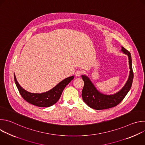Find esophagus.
Instances as JSON below:
<instances>
[{
    "label": "esophagus",
    "instance_id": "34e87169",
    "mask_svg": "<svg viewBox=\"0 0 145 145\" xmlns=\"http://www.w3.org/2000/svg\"><path fill=\"white\" fill-rule=\"evenodd\" d=\"M82 73H83V72H82V70L78 69V70H77V71L76 72V73H75V76H77V77H78V76H81V75L82 74Z\"/></svg>",
    "mask_w": 145,
    "mask_h": 145
}]
</instances>
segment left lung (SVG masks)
Listing matches in <instances>:
<instances>
[{"instance_id": "left-lung-1", "label": "left lung", "mask_w": 145, "mask_h": 145, "mask_svg": "<svg viewBox=\"0 0 145 145\" xmlns=\"http://www.w3.org/2000/svg\"><path fill=\"white\" fill-rule=\"evenodd\" d=\"M121 50L129 57L130 72L126 85L118 93L112 95L102 94L96 89L88 77L84 75L81 76L84 82V86L82 90V98L89 107L95 110H101L115 107L123 100L130 91L134 78L131 56L130 53L124 47L121 48Z\"/></svg>"}]
</instances>
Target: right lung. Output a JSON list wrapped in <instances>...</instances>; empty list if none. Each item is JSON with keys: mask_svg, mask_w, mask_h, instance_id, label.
<instances>
[{"mask_svg": "<svg viewBox=\"0 0 145 145\" xmlns=\"http://www.w3.org/2000/svg\"><path fill=\"white\" fill-rule=\"evenodd\" d=\"M14 76L15 82L20 95L27 102L40 107H48L54 105L59 100L65 87L74 78V76H72L63 80L48 92L41 93H34L26 91L20 87L15 74Z\"/></svg>", "mask_w": 145, "mask_h": 145, "instance_id": "1", "label": "right lung"}]
</instances>
